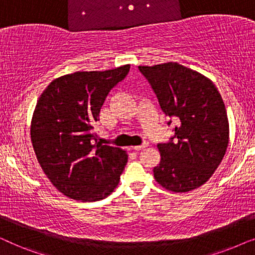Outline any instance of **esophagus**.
<instances>
[{
    "mask_svg": "<svg viewBox=\"0 0 255 255\" xmlns=\"http://www.w3.org/2000/svg\"><path fill=\"white\" fill-rule=\"evenodd\" d=\"M147 142H144V144H141V145H138V146H132V149H133V151H140V149H144V148H146L147 147Z\"/></svg>",
    "mask_w": 255,
    "mask_h": 255,
    "instance_id": "1",
    "label": "esophagus"
}]
</instances>
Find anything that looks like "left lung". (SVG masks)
<instances>
[{
    "label": "left lung",
    "instance_id": "obj_1",
    "mask_svg": "<svg viewBox=\"0 0 255 255\" xmlns=\"http://www.w3.org/2000/svg\"><path fill=\"white\" fill-rule=\"evenodd\" d=\"M138 68L151 83L161 110L176 124L174 137L158 145L161 159L153 168L154 179L173 193L196 189L212 176L229 145L221 94L210 79L177 62Z\"/></svg>",
    "mask_w": 255,
    "mask_h": 255
}]
</instances>
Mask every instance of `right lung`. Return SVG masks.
<instances>
[{"instance_id":"obj_1","label":"right lung","mask_w":255,"mask_h":255,"mask_svg":"<svg viewBox=\"0 0 255 255\" xmlns=\"http://www.w3.org/2000/svg\"><path fill=\"white\" fill-rule=\"evenodd\" d=\"M128 71L124 65L60 76L38 99L31 141L45 175L65 196L100 201L120 183L127 151L97 141L94 125L108 94Z\"/></svg>"}]
</instances>
